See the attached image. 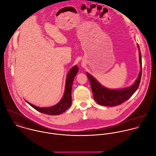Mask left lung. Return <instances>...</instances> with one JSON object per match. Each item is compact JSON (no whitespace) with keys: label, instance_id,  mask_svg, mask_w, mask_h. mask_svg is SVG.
<instances>
[{"label":"left lung","instance_id":"8db88e82","mask_svg":"<svg viewBox=\"0 0 156 156\" xmlns=\"http://www.w3.org/2000/svg\"><path fill=\"white\" fill-rule=\"evenodd\" d=\"M138 45L139 49V56L140 62L141 64V70L139 73L138 77L136 79L135 83L130 87L119 89V90H112L107 89L106 87L100 85L95 79L89 73H87V76L90 83L92 91L95 101H97L98 104L103 106L108 107H115L122 104V103L127 100L137 90L140 83L141 81V73H142V63H141V55L140 49V47Z\"/></svg>","mask_w":156,"mask_h":156}]
</instances>
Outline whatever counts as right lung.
<instances>
[{
	"label": "right lung",
	"mask_w": 156,
	"mask_h": 156,
	"mask_svg": "<svg viewBox=\"0 0 156 156\" xmlns=\"http://www.w3.org/2000/svg\"><path fill=\"white\" fill-rule=\"evenodd\" d=\"M78 68L76 66L72 67L67 76L66 89L62 100L57 105L49 108H40L27 102L29 104L38 112L49 115H58L66 112L72 104V87L74 78L77 74Z\"/></svg>",
	"instance_id": "1"
}]
</instances>
